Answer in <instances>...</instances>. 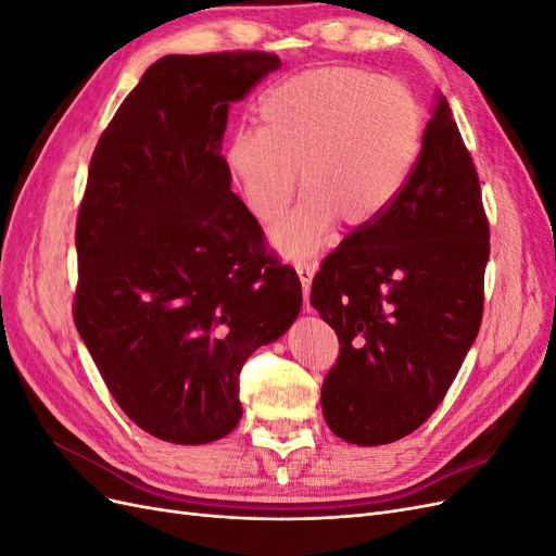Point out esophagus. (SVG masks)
Instances as JSON below:
<instances>
[{
  "instance_id": "1",
  "label": "esophagus",
  "mask_w": 556,
  "mask_h": 556,
  "mask_svg": "<svg viewBox=\"0 0 556 556\" xmlns=\"http://www.w3.org/2000/svg\"><path fill=\"white\" fill-rule=\"evenodd\" d=\"M294 268H296L299 280H301V288H304V299L308 301V290H311L313 276H315V271H317V264H315V262H296Z\"/></svg>"
}]
</instances>
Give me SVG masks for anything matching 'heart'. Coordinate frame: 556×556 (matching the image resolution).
Masks as SVG:
<instances>
[{
    "mask_svg": "<svg viewBox=\"0 0 556 556\" xmlns=\"http://www.w3.org/2000/svg\"><path fill=\"white\" fill-rule=\"evenodd\" d=\"M260 131L241 129L225 148L227 174L255 220H278L296 192L304 201L271 231L280 255L308 257L336 223L359 231L406 190L422 153L425 113L401 83L319 66L268 90Z\"/></svg>",
    "mask_w": 556,
    "mask_h": 556,
    "instance_id": "obj_1",
    "label": "heart"
}]
</instances>
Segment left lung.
I'll return each instance as SVG.
<instances>
[{
	"mask_svg": "<svg viewBox=\"0 0 556 556\" xmlns=\"http://www.w3.org/2000/svg\"><path fill=\"white\" fill-rule=\"evenodd\" d=\"M486 260L478 172L439 94L406 190L313 280L311 306L341 345L323 382L339 439L394 443L439 408L480 331Z\"/></svg>",
	"mask_w": 556,
	"mask_h": 556,
	"instance_id": "1",
	"label": "left lung"
}]
</instances>
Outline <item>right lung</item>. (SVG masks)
<instances>
[{
  "label": "right lung",
  "instance_id": "obj_1",
  "mask_svg": "<svg viewBox=\"0 0 556 556\" xmlns=\"http://www.w3.org/2000/svg\"><path fill=\"white\" fill-rule=\"evenodd\" d=\"M278 66L260 50L166 55L90 160L74 323L117 406L166 443L237 429L245 359L301 311L294 268L266 255L220 153L229 104Z\"/></svg>",
  "mask_w": 556,
  "mask_h": 556
}]
</instances>
